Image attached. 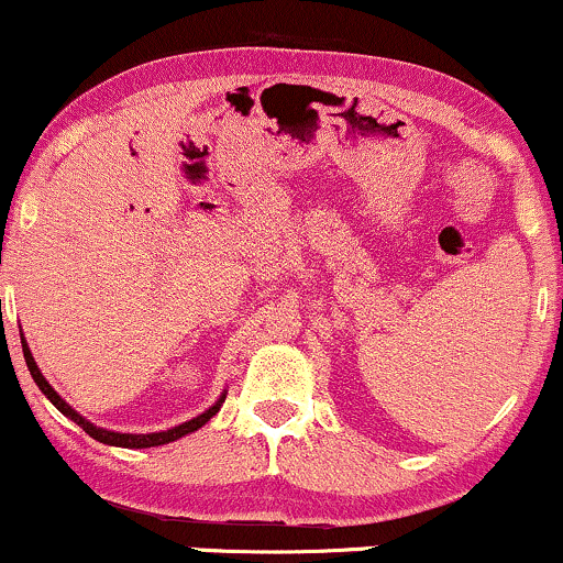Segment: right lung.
<instances>
[{"label": "right lung", "mask_w": 563, "mask_h": 563, "mask_svg": "<svg viewBox=\"0 0 563 563\" xmlns=\"http://www.w3.org/2000/svg\"><path fill=\"white\" fill-rule=\"evenodd\" d=\"M20 344H23V357H25L27 371H31V376H33V380H36V386L41 388V394H44V397H46L48 401H52V405L57 407L62 415H65V418H69V420L75 422V426H80L82 430H86V433L90 435V439H96L99 443H107V446H122V449H151V446H164V443H172V441L183 439V435H187V433H196L198 428H203L206 422L211 420L213 415L219 412L221 405H224V399H227V388H224V391H221V397H219L217 401H213V405L208 407L206 412L196 415V418L187 420V422H179V426H175V428L158 430V433H120V430L99 428V426H93V422H90V420L82 418V415L78 412V409L69 407L67 401L62 399L57 391H54L52 384H48V380L44 378V373L38 371V365H36V360H33V355H31V346H27L25 336H23V331H20Z\"/></svg>", "instance_id": "1"}]
</instances>
